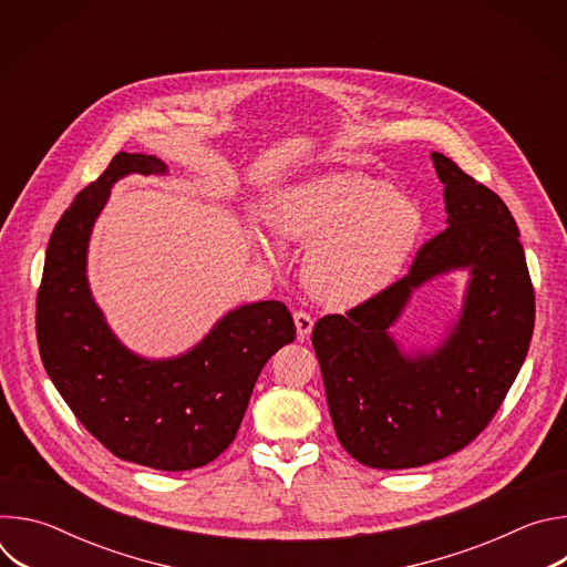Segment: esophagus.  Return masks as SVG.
Masks as SVG:
<instances>
[{
    "mask_svg": "<svg viewBox=\"0 0 567 567\" xmlns=\"http://www.w3.org/2000/svg\"><path fill=\"white\" fill-rule=\"evenodd\" d=\"M293 322H296V332H298V339H307L311 328H313V318L307 313V311H296L293 313Z\"/></svg>",
    "mask_w": 567,
    "mask_h": 567,
    "instance_id": "34e87169",
    "label": "esophagus"
}]
</instances>
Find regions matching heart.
Wrapping results in <instances>:
<instances>
[{
	"instance_id": "obj_1",
	"label": "heart",
	"mask_w": 567,
	"mask_h": 567,
	"mask_svg": "<svg viewBox=\"0 0 567 567\" xmlns=\"http://www.w3.org/2000/svg\"><path fill=\"white\" fill-rule=\"evenodd\" d=\"M271 230L300 247L302 280L322 305L352 307L383 291L406 265L424 215L403 190L334 173L287 190L269 213Z\"/></svg>"
}]
</instances>
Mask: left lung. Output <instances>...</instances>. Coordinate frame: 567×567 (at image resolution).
Instances as JSON below:
<instances>
[{
    "label": "left lung",
    "instance_id": "1",
    "mask_svg": "<svg viewBox=\"0 0 567 567\" xmlns=\"http://www.w3.org/2000/svg\"><path fill=\"white\" fill-rule=\"evenodd\" d=\"M446 228L411 271L346 316H322L311 343L343 449L372 468H413L473 442L507 396L534 332V287L505 202L440 152ZM466 268L461 318L431 353L406 355L386 330L412 291Z\"/></svg>",
    "mask_w": 567,
    "mask_h": 567
}]
</instances>
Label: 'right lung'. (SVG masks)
<instances>
[{"instance_id": "obj_1", "label": "right lung", "mask_w": 567, "mask_h": 567, "mask_svg": "<svg viewBox=\"0 0 567 567\" xmlns=\"http://www.w3.org/2000/svg\"><path fill=\"white\" fill-rule=\"evenodd\" d=\"M166 175L152 154L118 152L55 224L35 302L38 348L66 406L110 453L158 468L213 462L235 440L265 363L296 339L289 309L260 300L228 311L186 354L143 359L110 330L87 282V247L112 186Z\"/></svg>"}]
</instances>
